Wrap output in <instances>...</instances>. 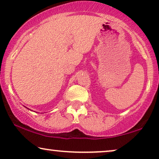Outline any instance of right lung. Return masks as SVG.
<instances>
[{"label": "right lung", "mask_w": 159, "mask_h": 159, "mask_svg": "<svg viewBox=\"0 0 159 159\" xmlns=\"http://www.w3.org/2000/svg\"><path fill=\"white\" fill-rule=\"evenodd\" d=\"M26 108H27V107H26ZM28 109H29V108H28Z\"/></svg>", "instance_id": "obj_1"}]
</instances>
